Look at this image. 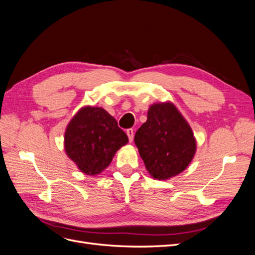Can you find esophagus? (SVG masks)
<instances>
[{"label":"esophagus","mask_w":255,"mask_h":255,"mask_svg":"<svg viewBox=\"0 0 255 255\" xmlns=\"http://www.w3.org/2000/svg\"><path fill=\"white\" fill-rule=\"evenodd\" d=\"M127 134L128 136V140L129 142H132L134 139V129L133 128H128L127 129Z\"/></svg>","instance_id":"34e87169"}]
</instances>
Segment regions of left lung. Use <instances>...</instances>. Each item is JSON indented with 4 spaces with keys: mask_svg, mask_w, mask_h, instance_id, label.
I'll list each match as a JSON object with an SVG mask.
<instances>
[{
    "mask_svg": "<svg viewBox=\"0 0 255 255\" xmlns=\"http://www.w3.org/2000/svg\"><path fill=\"white\" fill-rule=\"evenodd\" d=\"M146 170L157 180H168L188 167L197 143L192 129L170 103L150 106L148 119L134 137Z\"/></svg>",
    "mask_w": 255,
    "mask_h": 255,
    "instance_id": "obj_1",
    "label": "left lung"
}]
</instances>
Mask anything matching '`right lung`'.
Instances as JSON below:
<instances>
[{
  "mask_svg": "<svg viewBox=\"0 0 255 255\" xmlns=\"http://www.w3.org/2000/svg\"><path fill=\"white\" fill-rule=\"evenodd\" d=\"M128 141L117 121L102 107H83L69 122L65 133L68 157L88 175L101 173Z\"/></svg>",
  "mask_w": 255,
  "mask_h": 255,
  "instance_id": "add662e5",
  "label": "right lung"
}]
</instances>
